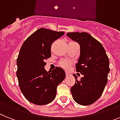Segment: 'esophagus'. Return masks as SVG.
<instances>
[{
  "label": "esophagus",
  "instance_id": "34e87169",
  "mask_svg": "<svg viewBox=\"0 0 120 120\" xmlns=\"http://www.w3.org/2000/svg\"><path fill=\"white\" fill-rule=\"evenodd\" d=\"M66 77H68V76L69 75V74L68 73V72H66Z\"/></svg>",
  "mask_w": 120,
  "mask_h": 120
}]
</instances>
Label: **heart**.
I'll list each match as a JSON object with an SVG mask.
<instances>
[{
  "instance_id": "b5f03b06",
  "label": "heart",
  "mask_w": 120,
  "mask_h": 120,
  "mask_svg": "<svg viewBox=\"0 0 120 120\" xmlns=\"http://www.w3.org/2000/svg\"><path fill=\"white\" fill-rule=\"evenodd\" d=\"M59 65L64 69H68L69 67L71 66V62L69 61H67V60H63V61H61L59 62Z\"/></svg>"
}]
</instances>
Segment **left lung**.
Returning a JSON list of instances; mask_svg holds the SVG:
<instances>
[{
  "label": "left lung",
  "instance_id": "obj_1",
  "mask_svg": "<svg viewBox=\"0 0 120 120\" xmlns=\"http://www.w3.org/2000/svg\"><path fill=\"white\" fill-rule=\"evenodd\" d=\"M67 35L79 43L80 54L76 71L84 77L77 80L71 91L74 101L82 105L93 104L101 96L107 83L109 60L99 41L86 32H69Z\"/></svg>",
  "mask_w": 120,
  "mask_h": 120
}]
</instances>
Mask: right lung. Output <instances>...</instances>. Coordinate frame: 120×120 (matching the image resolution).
Instances as JSON below:
<instances>
[{
	"instance_id": "right-lung-1",
	"label": "right lung",
	"mask_w": 120,
	"mask_h": 120,
	"mask_svg": "<svg viewBox=\"0 0 120 120\" xmlns=\"http://www.w3.org/2000/svg\"><path fill=\"white\" fill-rule=\"evenodd\" d=\"M64 34L40 28L24 41L19 51L16 64V76L22 94L34 104H48L56 98V89L66 77L61 67L52 71L45 69V59L51 57L53 41Z\"/></svg>"
}]
</instances>
